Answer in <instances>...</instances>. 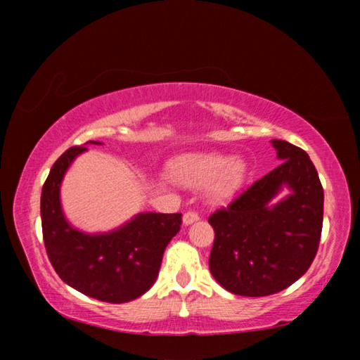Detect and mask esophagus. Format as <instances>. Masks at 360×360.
I'll return each mask as SVG.
<instances>
[{
	"label": "esophagus",
	"mask_w": 360,
	"mask_h": 360,
	"mask_svg": "<svg viewBox=\"0 0 360 360\" xmlns=\"http://www.w3.org/2000/svg\"><path fill=\"white\" fill-rule=\"evenodd\" d=\"M198 219H200L198 212H197V211H193V210H191V211H187V212H186L184 217H182V222H184L186 225H188V224H192V222H195V221H198Z\"/></svg>",
	"instance_id": "34e87169"
}]
</instances>
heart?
Segmentation results:
<instances>
[{
	"mask_svg": "<svg viewBox=\"0 0 360 360\" xmlns=\"http://www.w3.org/2000/svg\"><path fill=\"white\" fill-rule=\"evenodd\" d=\"M172 172L181 184L188 187L212 184V198L224 202L241 187L246 165L238 157H230L221 152H203L179 157L173 162Z\"/></svg>",
	"mask_w": 360,
	"mask_h": 360,
	"instance_id": "1",
	"label": "heart"
}]
</instances>
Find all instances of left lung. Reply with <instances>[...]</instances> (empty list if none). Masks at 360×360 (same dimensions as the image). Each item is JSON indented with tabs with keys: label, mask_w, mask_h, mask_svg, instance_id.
Masks as SVG:
<instances>
[{
	"label": "left lung",
	"mask_w": 360,
	"mask_h": 360,
	"mask_svg": "<svg viewBox=\"0 0 360 360\" xmlns=\"http://www.w3.org/2000/svg\"><path fill=\"white\" fill-rule=\"evenodd\" d=\"M281 165L255 181L208 222L214 229L210 270L231 294L265 297L281 292L308 271L318 252L324 191L303 149L273 139ZM283 185L292 193L270 207Z\"/></svg>",
	"instance_id": "obj_1"
}]
</instances>
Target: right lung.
<instances>
[{
    "mask_svg": "<svg viewBox=\"0 0 360 360\" xmlns=\"http://www.w3.org/2000/svg\"><path fill=\"white\" fill-rule=\"evenodd\" d=\"M84 150L87 148L75 146L63 152L42 186L41 221L47 257L57 275L82 294L108 303L131 302L155 283L163 252L181 229V212H143L103 235L72 229L60 206V184L71 162Z\"/></svg>",
    "mask_w": 360,
    "mask_h": 360,
    "instance_id": "obj_1",
    "label": "right lung"
}]
</instances>
